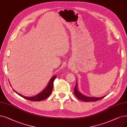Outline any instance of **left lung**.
I'll return each instance as SVG.
<instances>
[{"label": "left lung", "instance_id": "obj_1", "mask_svg": "<svg viewBox=\"0 0 127 127\" xmlns=\"http://www.w3.org/2000/svg\"><path fill=\"white\" fill-rule=\"evenodd\" d=\"M74 94L78 99L82 100L84 102H93V101H96L99 99L103 98L106 96H102L100 97H89V96H85L83 95L82 93L80 92V91L78 89V83L76 82V84L74 89Z\"/></svg>", "mask_w": 127, "mask_h": 127}]
</instances>
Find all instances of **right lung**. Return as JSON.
Wrapping results in <instances>:
<instances>
[{"label": "right lung", "mask_w": 127, "mask_h": 127, "mask_svg": "<svg viewBox=\"0 0 127 127\" xmlns=\"http://www.w3.org/2000/svg\"><path fill=\"white\" fill-rule=\"evenodd\" d=\"M56 75H54V77H53L50 80V81L49 82L48 85L47 87H46L43 91H42L41 92L39 93L38 94L36 95L35 96H33V97H25V96H24L21 94H19L18 93L15 92V91L13 90L15 92H16L17 94H18L20 96H21L23 98L27 99L29 100H31V101H40L44 100L45 99L47 98L48 97L49 95L51 94L53 89V85H54V81L55 80L56 78Z\"/></svg>", "instance_id": "right-lung-1"}]
</instances>
